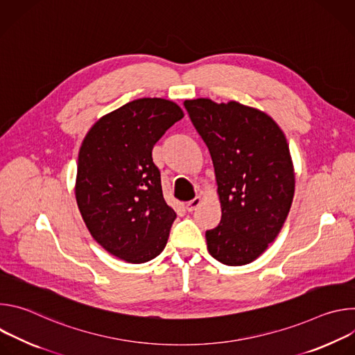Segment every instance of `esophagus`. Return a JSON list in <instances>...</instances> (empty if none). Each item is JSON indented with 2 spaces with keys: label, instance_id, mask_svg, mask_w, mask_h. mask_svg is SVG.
Wrapping results in <instances>:
<instances>
[{
  "label": "esophagus",
  "instance_id": "34e87169",
  "mask_svg": "<svg viewBox=\"0 0 355 355\" xmlns=\"http://www.w3.org/2000/svg\"><path fill=\"white\" fill-rule=\"evenodd\" d=\"M200 202H202V198H200V196H195L192 200H189L188 204H187V209H188V212L195 211V209L200 205Z\"/></svg>",
  "mask_w": 355,
  "mask_h": 355
}]
</instances>
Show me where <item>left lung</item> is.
I'll return each instance as SVG.
<instances>
[{
	"label": "left lung",
	"instance_id": "obj_1",
	"mask_svg": "<svg viewBox=\"0 0 355 355\" xmlns=\"http://www.w3.org/2000/svg\"><path fill=\"white\" fill-rule=\"evenodd\" d=\"M215 167L222 219L207 232L209 254L237 267L257 260L279 234L295 193L286 137L266 112L236 101L187 99Z\"/></svg>",
	"mask_w": 355,
	"mask_h": 355
}]
</instances>
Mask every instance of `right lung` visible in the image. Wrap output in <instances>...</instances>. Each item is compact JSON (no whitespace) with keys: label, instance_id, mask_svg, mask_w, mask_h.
Masks as SVG:
<instances>
[{"label":"right lung","instance_id":"right-lung-1","mask_svg":"<svg viewBox=\"0 0 355 355\" xmlns=\"http://www.w3.org/2000/svg\"><path fill=\"white\" fill-rule=\"evenodd\" d=\"M182 110L163 98H140L99 118L77 163L76 200L91 236L132 264L164 250L175 212L163 196L151 150Z\"/></svg>","mask_w":355,"mask_h":355}]
</instances>
